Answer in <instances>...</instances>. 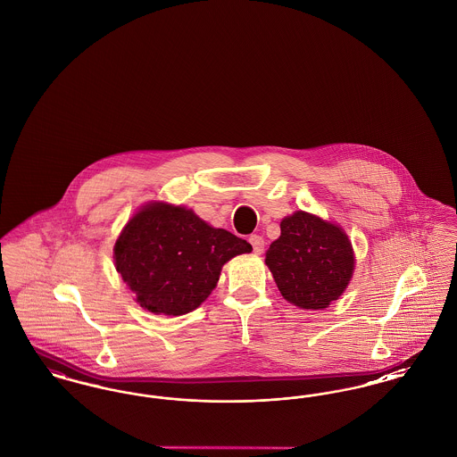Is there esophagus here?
Here are the masks:
<instances>
[{"label":"esophagus","instance_id":"obj_1","mask_svg":"<svg viewBox=\"0 0 457 457\" xmlns=\"http://www.w3.org/2000/svg\"><path fill=\"white\" fill-rule=\"evenodd\" d=\"M248 241H250V245H252V248H253V252H255V253H262V252H263V245H265V241H263L262 237H259V235H252V237L248 238Z\"/></svg>","mask_w":457,"mask_h":457}]
</instances>
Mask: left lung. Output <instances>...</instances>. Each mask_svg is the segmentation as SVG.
Returning a JSON list of instances; mask_svg holds the SVG:
<instances>
[{
  "instance_id": "1",
  "label": "left lung",
  "mask_w": 457,
  "mask_h": 457,
  "mask_svg": "<svg viewBox=\"0 0 457 457\" xmlns=\"http://www.w3.org/2000/svg\"><path fill=\"white\" fill-rule=\"evenodd\" d=\"M265 263L287 302L322 310L346 289L354 257L341 228L298 211L283 219L281 237L270 243Z\"/></svg>"
}]
</instances>
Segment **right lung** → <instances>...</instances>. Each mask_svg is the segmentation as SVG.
Instances as JSON below:
<instances>
[{"label":"right lung","mask_w":457,"mask_h":457,"mask_svg":"<svg viewBox=\"0 0 457 457\" xmlns=\"http://www.w3.org/2000/svg\"><path fill=\"white\" fill-rule=\"evenodd\" d=\"M250 252L246 239L211 228L185 207L151 204L123 229L114 262L137 303L176 317L205 302L226 262Z\"/></svg>","instance_id":"right-lung-1"}]
</instances>
